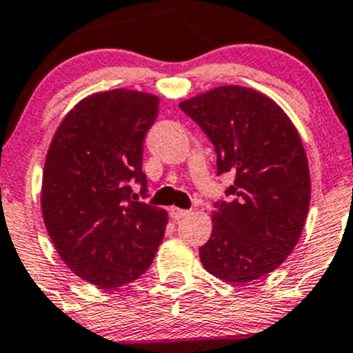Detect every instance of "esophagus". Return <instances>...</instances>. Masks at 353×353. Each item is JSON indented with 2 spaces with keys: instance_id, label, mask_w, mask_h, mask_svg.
I'll return each mask as SVG.
<instances>
[{
  "instance_id": "34e87169",
  "label": "esophagus",
  "mask_w": 353,
  "mask_h": 353,
  "mask_svg": "<svg viewBox=\"0 0 353 353\" xmlns=\"http://www.w3.org/2000/svg\"><path fill=\"white\" fill-rule=\"evenodd\" d=\"M169 214H170V218H172V220H183V218H186L188 214H189V211L188 210H181V208H176V206H172V208H169Z\"/></svg>"
}]
</instances>
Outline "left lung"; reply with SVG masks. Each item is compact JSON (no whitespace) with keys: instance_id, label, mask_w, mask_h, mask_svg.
Instances as JSON below:
<instances>
[{"instance_id":"obj_1","label":"left lung","mask_w":353,"mask_h":353,"mask_svg":"<svg viewBox=\"0 0 353 353\" xmlns=\"http://www.w3.org/2000/svg\"><path fill=\"white\" fill-rule=\"evenodd\" d=\"M216 150L218 174H235L213 211L201 264L226 283L272 272L294 250L310 210L301 137L284 110L255 89L220 86L179 103Z\"/></svg>"}]
</instances>
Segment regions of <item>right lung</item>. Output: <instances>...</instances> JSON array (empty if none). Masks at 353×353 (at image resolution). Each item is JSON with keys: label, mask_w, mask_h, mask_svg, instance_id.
<instances>
[{"label": "right lung", "mask_w": 353, "mask_h": 353, "mask_svg": "<svg viewBox=\"0 0 353 353\" xmlns=\"http://www.w3.org/2000/svg\"><path fill=\"white\" fill-rule=\"evenodd\" d=\"M159 98L132 89L81 99L59 125L42 177V216L64 264L101 289L133 283L150 267L167 211L137 201L143 142Z\"/></svg>", "instance_id": "1"}]
</instances>
